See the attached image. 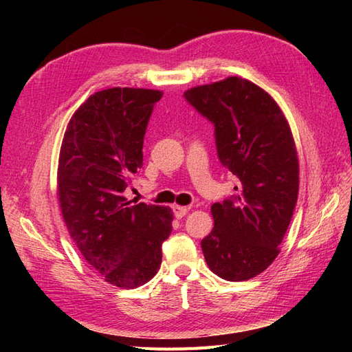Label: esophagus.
<instances>
[{
    "mask_svg": "<svg viewBox=\"0 0 352 352\" xmlns=\"http://www.w3.org/2000/svg\"><path fill=\"white\" fill-rule=\"evenodd\" d=\"M189 208H190V207H188V206H174V214H175V218H178V219L183 218V216L188 214Z\"/></svg>",
    "mask_w": 352,
    "mask_h": 352,
    "instance_id": "obj_1",
    "label": "esophagus"
}]
</instances>
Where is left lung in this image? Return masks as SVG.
<instances>
[{
    "mask_svg": "<svg viewBox=\"0 0 352 352\" xmlns=\"http://www.w3.org/2000/svg\"><path fill=\"white\" fill-rule=\"evenodd\" d=\"M184 98L214 124L219 160L239 178L236 195L212 206L204 258L223 280L254 278L278 256L296 206L300 163L289 122L271 95L241 77L192 87Z\"/></svg>",
    "mask_w": 352,
    "mask_h": 352,
    "instance_id": "1",
    "label": "left lung"
}]
</instances>
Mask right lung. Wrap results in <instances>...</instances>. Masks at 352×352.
<instances>
[{
	"mask_svg": "<svg viewBox=\"0 0 352 352\" xmlns=\"http://www.w3.org/2000/svg\"><path fill=\"white\" fill-rule=\"evenodd\" d=\"M163 92L111 87L81 104L66 126L57 197L69 236L85 260L116 287L134 289L160 269L172 231L169 207L130 206L124 190L142 168V146Z\"/></svg>",
	"mask_w": 352,
	"mask_h": 352,
	"instance_id": "right-lung-1",
	"label": "right lung"
}]
</instances>
